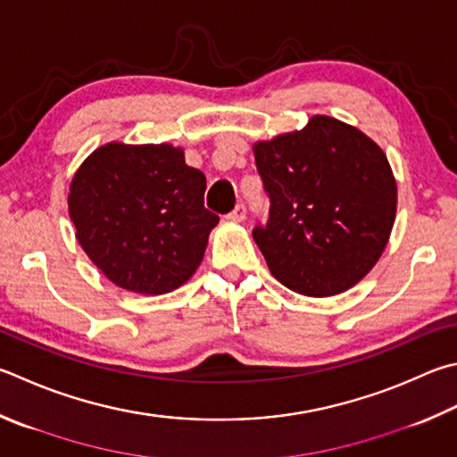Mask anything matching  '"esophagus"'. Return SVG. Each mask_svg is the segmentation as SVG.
I'll use <instances>...</instances> for the list:
<instances>
[{
  "mask_svg": "<svg viewBox=\"0 0 457 457\" xmlns=\"http://www.w3.org/2000/svg\"><path fill=\"white\" fill-rule=\"evenodd\" d=\"M226 220H229V221H244L245 220V205L244 204H237L234 207V212L226 215Z\"/></svg>",
  "mask_w": 457,
  "mask_h": 457,
  "instance_id": "1",
  "label": "esophagus"
}]
</instances>
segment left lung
Wrapping results in <instances>:
<instances>
[{
    "label": "left lung",
    "mask_w": 457,
    "mask_h": 457,
    "mask_svg": "<svg viewBox=\"0 0 457 457\" xmlns=\"http://www.w3.org/2000/svg\"><path fill=\"white\" fill-rule=\"evenodd\" d=\"M270 195L253 229L271 276L295 294L329 297L368 276L384 253L397 210L387 157L370 136L329 115L253 144Z\"/></svg>",
    "instance_id": "8db88e82"
}]
</instances>
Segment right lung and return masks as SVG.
<instances>
[{
	"label": "right lung",
	"mask_w": 457,
	"mask_h": 457,
	"mask_svg": "<svg viewBox=\"0 0 457 457\" xmlns=\"http://www.w3.org/2000/svg\"><path fill=\"white\" fill-rule=\"evenodd\" d=\"M204 194L205 176L184 147L110 142L73 173L68 212L81 250L112 284L162 295L194 276L218 226Z\"/></svg>",
	"instance_id": "right-lung-1"
}]
</instances>
